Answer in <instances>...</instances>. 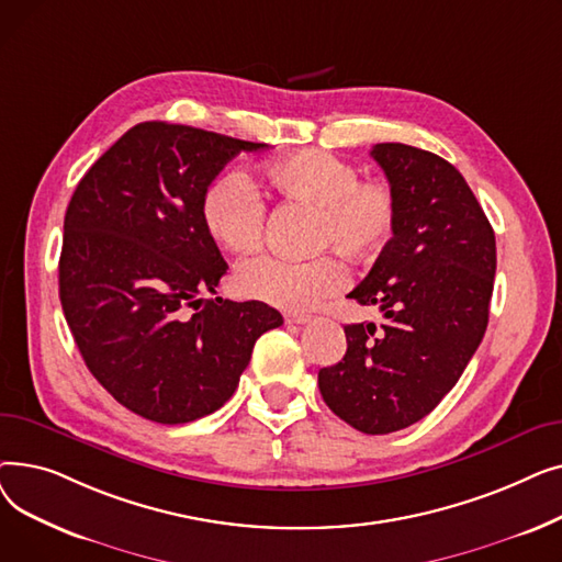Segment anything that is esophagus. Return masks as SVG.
I'll return each mask as SVG.
<instances>
[{
    "mask_svg": "<svg viewBox=\"0 0 562 562\" xmlns=\"http://www.w3.org/2000/svg\"><path fill=\"white\" fill-rule=\"evenodd\" d=\"M284 321H286V323H293V326H305V323L312 321V316H310V314H286Z\"/></svg>",
    "mask_w": 562,
    "mask_h": 562,
    "instance_id": "1",
    "label": "esophagus"
}]
</instances>
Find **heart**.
I'll return each instance as SVG.
<instances>
[{
	"label": "heart",
	"mask_w": 562,
	"mask_h": 562,
	"mask_svg": "<svg viewBox=\"0 0 562 562\" xmlns=\"http://www.w3.org/2000/svg\"><path fill=\"white\" fill-rule=\"evenodd\" d=\"M271 193L314 210L312 248H333L350 261H367L385 248L396 232L398 204L382 180H360L358 168L323 150H299L263 166ZM202 223L229 252L252 250L266 221V204L248 177L227 170L202 195ZM346 284V269L335 255L284 259L259 255L236 271L244 296L286 312L312 310Z\"/></svg>",
	"instance_id": "heart-1"
}]
</instances>
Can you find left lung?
<instances>
[{
    "mask_svg": "<svg viewBox=\"0 0 562 562\" xmlns=\"http://www.w3.org/2000/svg\"><path fill=\"white\" fill-rule=\"evenodd\" d=\"M371 157L396 195L398 221L348 299L380 307L385 321L344 328V358L318 371V390L348 426L387 435L430 415L483 341L496 241L447 159L403 143H378Z\"/></svg>",
    "mask_w": 562,
    "mask_h": 562,
    "instance_id": "left-lung-1",
    "label": "left lung"
}]
</instances>
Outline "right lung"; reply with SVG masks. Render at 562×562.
I'll list each match as a JSON object with an SVG mask.
<instances>
[{"label": "right lung", "mask_w": 562, "mask_h": 562, "mask_svg": "<svg viewBox=\"0 0 562 562\" xmlns=\"http://www.w3.org/2000/svg\"><path fill=\"white\" fill-rule=\"evenodd\" d=\"M266 143L140 123L77 184L58 259V296L81 358L134 415L189 424L239 385L255 341L282 326L266 303L204 299L227 263L202 223L223 166Z\"/></svg>", "instance_id": "add662e5"}]
</instances>
